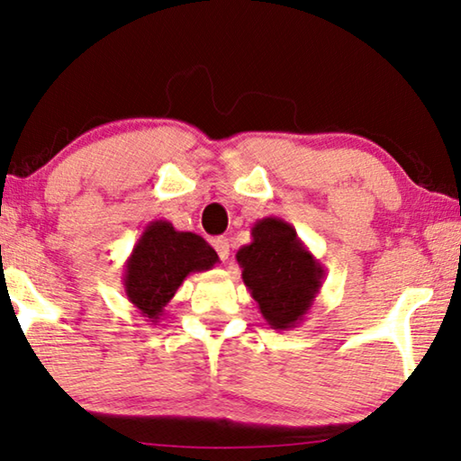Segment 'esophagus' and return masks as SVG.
<instances>
[{"mask_svg":"<svg viewBox=\"0 0 461 461\" xmlns=\"http://www.w3.org/2000/svg\"><path fill=\"white\" fill-rule=\"evenodd\" d=\"M212 246H215L219 258L221 260L230 258V240L228 238H215L212 240Z\"/></svg>","mask_w":461,"mask_h":461,"instance_id":"1","label":"esophagus"}]
</instances>
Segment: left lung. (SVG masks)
Returning a JSON list of instances; mask_svg holds the SVG:
<instances>
[{
	"mask_svg": "<svg viewBox=\"0 0 461 461\" xmlns=\"http://www.w3.org/2000/svg\"><path fill=\"white\" fill-rule=\"evenodd\" d=\"M250 236L252 242L236 254L246 290L271 329L290 331L311 312L325 281V267L284 219H258Z\"/></svg>",
	"mask_w": 461,
	"mask_h": 461,
	"instance_id": "8db88e82",
	"label": "left lung"
}]
</instances>
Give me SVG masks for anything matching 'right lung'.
<instances>
[{
  "label": "right lung",
  "mask_w": 461,
  "mask_h": 461,
  "mask_svg": "<svg viewBox=\"0 0 461 461\" xmlns=\"http://www.w3.org/2000/svg\"><path fill=\"white\" fill-rule=\"evenodd\" d=\"M217 252L192 231H177L165 219L150 221L123 265V290L144 321L157 322L190 273L209 271Z\"/></svg>",
  "instance_id": "obj_1"
}]
</instances>
